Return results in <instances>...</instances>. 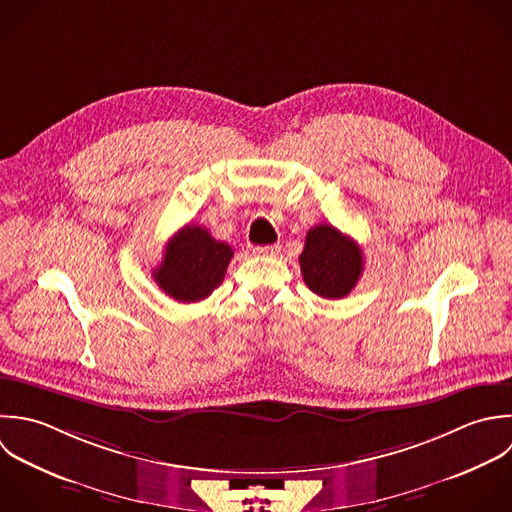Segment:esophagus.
Segmentation results:
<instances>
[{
    "instance_id": "1",
    "label": "esophagus",
    "mask_w": 512,
    "mask_h": 512,
    "mask_svg": "<svg viewBox=\"0 0 512 512\" xmlns=\"http://www.w3.org/2000/svg\"><path fill=\"white\" fill-rule=\"evenodd\" d=\"M279 251H281L279 245H265V247L255 249V253L263 255V257H275V255H279Z\"/></svg>"
}]
</instances>
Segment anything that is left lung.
<instances>
[{"mask_svg":"<svg viewBox=\"0 0 512 512\" xmlns=\"http://www.w3.org/2000/svg\"><path fill=\"white\" fill-rule=\"evenodd\" d=\"M299 265L313 293L325 299H343L363 273V251L357 241L323 223L309 229Z\"/></svg>","mask_w":512,"mask_h":512,"instance_id":"1","label":"left lung"}]
</instances>
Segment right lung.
Masks as SVG:
<instances>
[{"mask_svg": "<svg viewBox=\"0 0 512 512\" xmlns=\"http://www.w3.org/2000/svg\"><path fill=\"white\" fill-rule=\"evenodd\" d=\"M233 249L215 241L201 225H185L165 247L161 263L153 271L155 283L179 303H197L221 285Z\"/></svg>", "mask_w": 512, "mask_h": 512, "instance_id": "obj_1", "label": "right lung"}]
</instances>
